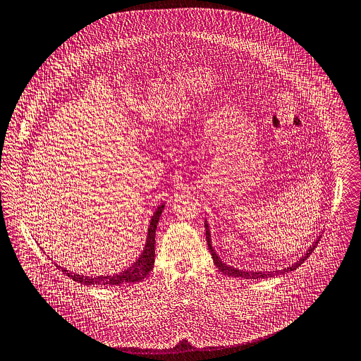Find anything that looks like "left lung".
Masks as SVG:
<instances>
[{"mask_svg":"<svg viewBox=\"0 0 361 361\" xmlns=\"http://www.w3.org/2000/svg\"><path fill=\"white\" fill-rule=\"evenodd\" d=\"M205 233H207L208 247H209L211 256H212V259H214V264L219 269V271L224 273L225 276H229V277H240V279H246V280H249V279H253V280H256V279H257V280H259V279H267V277H271V276H274V274H284V273H290V271L297 270V267H300V266L310 257V255L314 252V249L317 247V245H318V242H319V239H321V238H318V239L314 242V245L310 246V249L307 250V253H305L297 263H294L293 266H290V267H287V269H283V270H279V271H266V273H262V271H245V270H238V269H233V267L228 266L226 263H224V262L219 259V256L216 255V252L214 250L212 245H211V233H209L207 221H205Z\"/></svg>","mask_w":361,"mask_h":361,"instance_id":"left-lung-1","label":"left lung"}]
</instances>
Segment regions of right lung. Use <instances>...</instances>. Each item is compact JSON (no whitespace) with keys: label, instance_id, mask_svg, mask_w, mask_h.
I'll return each instance as SVG.
<instances>
[{"label":"right lung","instance_id":"right-lung-1","mask_svg":"<svg viewBox=\"0 0 361 361\" xmlns=\"http://www.w3.org/2000/svg\"><path fill=\"white\" fill-rule=\"evenodd\" d=\"M163 208H164V205H160L150 219V225L147 229V239H146L143 253L139 256V259L130 267H128L122 273H118L114 276L88 277V276L74 274L73 271H68L60 266H57V269L61 270L63 274L68 276L75 283H80L84 286H123V284H130V283L143 280L153 270V266H154V245H156L154 236H156V229H157V224H159L160 215L163 212Z\"/></svg>","mask_w":361,"mask_h":361}]
</instances>
